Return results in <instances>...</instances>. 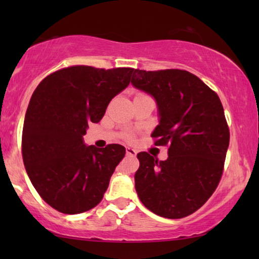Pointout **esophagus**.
Wrapping results in <instances>:
<instances>
[{"mask_svg":"<svg viewBox=\"0 0 259 259\" xmlns=\"http://www.w3.org/2000/svg\"><path fill=\"white\" fill-rule=\"evenodd\" d=\"M126 154L128 155V157H136V154H137V151L134 150V148L127 147V148H126Z\"/></svg>","mask_w":259,"mask_h":259,"instance_id":"esophagus-1","label":"esophagus"}]
</instances>
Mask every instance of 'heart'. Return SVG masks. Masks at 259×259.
Instances as JSON below:
<instances>
[{"label": "heart", "mask_w": 259, "mask_h": 259, "mask_svg": "<svg viewBox=\"0 0 259 259\" xmlns=\"http://www.w3.org/2000/svg\"><path fill=\"white\" fill-rule=\"evenodd\" d=\"M125 139H126V140H132V139H133V136H132V134H131V133H127L126 136H125Z\"/></svg>", "instance_id": "b5f03b06"}]
</instances>
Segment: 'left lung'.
<instances>
[{"mask_svg": "<svg viewBox=\"0 0 259 259\" xmlns=\"http://www.w3.org/2000/svg\"><path fill=\"white\" fill-rule=\"evenodd\" d=\"M132 83L154 97L160 121L152 138L155 146L168 147L164 161L138 153V196L160 217H187L212 196L224 169L230 130L221 99L183 69H134Z\"/></svg>", "mask_w": 259, "mask_h": 259, "instance_id": "left-lung-1", "label": "left lung"}]
</instances>
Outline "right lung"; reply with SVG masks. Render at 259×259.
<instances>
[{
	"label": "right lung",
	"mask_w": 259,
	"mask_h": 259,
	"mask_svg": "<svg viewBox=\"0 0 259 259\" xmlns=\"http://www.w3.org/2000/svg\"><path fill=\"white\" fill-rule=\"evenodd\" d=\"M133 72L66 67L46 76L31 95L22 131L23 164L35 190L56 211L82 213L104 198L126 150L118 144L86 146L82 137L128 86Z\"/></svg>",
	"instance_id": "add662e5"
}]
</instances>
